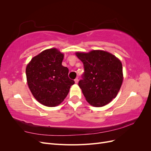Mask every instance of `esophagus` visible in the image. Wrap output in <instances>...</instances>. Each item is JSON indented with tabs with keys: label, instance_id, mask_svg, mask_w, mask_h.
I'll return each mask as SVG.
<instances>
[{
	"label": "esophagus",
	"instance_id": "34e87169",
	"mask_svg": "<svg viewBox=\"0 0 151 151\" xmlns=\"http://www.w3.org/2000/svg\"><path fill=\"white\" fill-rule=\"evenodd\" d=\"M74 81H75V83H76V84H77V83H78V81H79L78 78H76V79H75Z\"/></svg>",
	"mask_w": 151,
	"mask_h": 151
}]
</instances>
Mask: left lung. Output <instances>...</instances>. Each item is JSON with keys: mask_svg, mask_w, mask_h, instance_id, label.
Wrapping results in <instances>:
<instances>
[{"mask_svg": "<svg viewBox=\"0 0 151 151\" xmlns=\"http://www.w3.org/2000/svg\"><path fill=\"white\" fill-rule=\"evenodd\" d=\"M83 63L84 72L79 82L86 101L94 107H101L115 98L123 83L121 61L103 50L77 52Z\"/></svg>", "mask_w": 151, "mask_h": 151, "instance_id": "obj_1", "label": "left lung"}]
</instances>
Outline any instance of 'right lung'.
<instances>
[{
    "label": "right lung",
    "mask_w": 151,
    "mask_h": 151,
    "mask_svg": "<svg viewBox=\"0 0 151 151\" xmlns=\"http://www.w3.org/2000/svg\"><path fill=\"white\" fill-rule=\"evenodd\" d=\"M63 57L57 48L47 49L34 57L27 65L29 88L35 99L46 106L60 104L75 83L68 76V68L62 65Z\"/></svg>",
    "instance_id": "obj_1"
}]
</instances>
